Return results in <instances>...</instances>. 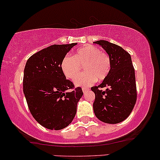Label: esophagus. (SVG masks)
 <instances>
[{
	"instance_id": "esophagus-1",
	"label": "esophagus",
	"mask_w": 160,
	"mask_h": 160,
	"mask_svg": "<svg viewBox=\"0 0 160 160\" xmlns=\"http://www.w3.org/2000/svg\"><path fill=\"white\" fill-rule=\"evenodd\" d=\"M88 88H86V87H82V92H85L86 91V90H88Z\"/></svg>"
}]
</instances>
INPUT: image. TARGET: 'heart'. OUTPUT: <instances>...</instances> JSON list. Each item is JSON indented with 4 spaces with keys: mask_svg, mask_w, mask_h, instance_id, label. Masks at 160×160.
Returning a JSON list of instances; mask_svg holds the SVG:
<instances>
[{
    "mask_svg": "<svg viewBox=\"0 0 160 160\" xmlns=\"http://www.w3.org/2000/svg\"><path fill=\"white\" fill-rule=\"evenodd\" d=\"M62 70L67 78L74 80L84 68L86 73L74 80L77 86H87L95 80L102 81L108 76L111 68V58L106 52L93 45L78 49L74 56L67 55L62 62Z\"/></svg>",
    "mask_w": 160,
    "mask_h": 160,
    "instance_id": "1",
    "label": "heart"
}]
</instances>
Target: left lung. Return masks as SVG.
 <instances>
[{"label":"left lung","instance_id":"8db88e82","mask_svg":"<svg viewBox=\"0 0 160 160\" xmlns=\"http://www.w3.org/2000/svg\"><path fill=\"white\" fill-rule=\"evenodd\" d=\"M111 58L109 74L98 86H92L95 98L93 110L102 122L116 124L126 120L132 111L137 99L135 74L131 56L118 45L98 40ZM102 88H105L102 91Z\"/></svg>","mask_w":160,"mask_h":160}]
</instances>
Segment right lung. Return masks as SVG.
I'll return each mask as SVG.
<instances>
[{"mask_svg": "<svg viewBox=\"0 0 160 160\" xmlns=\"http://www.w3.org/2000/svg\"><path fill=\"white\" fill-rule=\"evenodd\" d=\"M78 43L54 44L28 59L24 70L23 92L29 111L43 127L60 130L74 120L82 89L74 87L62 70V62Z\"/></svg>", "mask_w": 160, "mask_h": 160, "instance_id": "right-lung-1", "label": "right lung"}]
</instances>
